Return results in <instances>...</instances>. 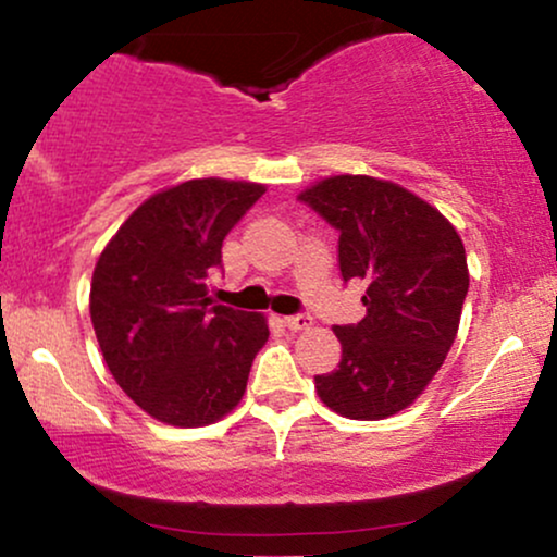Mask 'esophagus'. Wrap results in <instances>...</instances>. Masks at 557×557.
Wrapping results in <instances>:
<instances>
[{"instance_id": "1", "label": "esophagus", "mask_w": 557, "mask_h": 557, "mask_svg": "<svg viewBox=\"0 0 557 557\" xmlns=\"http://www.w3.org/2000/svg\"><path fill=\"white\" fill-rule=\"evenodd\" d=\"M311 324H314V319L309 314H293V317H285V327L298 332V330H309Z\"/></svg>"}]
</instances>
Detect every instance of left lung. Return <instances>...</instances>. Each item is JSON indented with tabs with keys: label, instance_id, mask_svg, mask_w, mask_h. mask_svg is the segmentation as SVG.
Here are the masks:
<instances>
[{
	"label": "left lung",
	"instance_id": "obj_1",
	"mask_svg": "<svg viewBox=\"0 0 557 557\" xmlns=\"http://www.w3.org/2000/svg\"><path fill=\"white\" fill-rule=\"evenodd\" d=\"M341 233L343 280L367 287V317L337 324V369L314 376L319 398L359 421L393 417L419 398L456 341L469 270L461 235L400 185L335 175L298 196Z\"/></svg>",
	"mask_w": 557,
	"mask_h": 557
}]
</instances>
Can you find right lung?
I'll return each mask as SVG.
<instances>
[{"instance_id":"1","label":"right lung","mask_w":557,"mask_h":557,"mask_svg":"<svg viewBox=\"0 0 557 557\" xmlns=\"http://www.w3.org/2000/svg\"><path fill=\"white\" fill-rule=\"evenodd\" d=\"M264 185L203 177L151 196L96 261L91 322L117 385L172 426L222 419L246 393L267 319L209 298L222 240Z\"/></svg>"}]
</instances>
